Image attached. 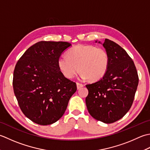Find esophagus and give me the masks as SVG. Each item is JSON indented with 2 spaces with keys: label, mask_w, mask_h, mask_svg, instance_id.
<instances>
[{
  "label": "esophagus",
  "mask_w": 150,
  "mask_h": 150,
  "mask_svg": "<svg viewBox=\"0 0 150 150\" xmlns=\"http://www.w3.org/2000/svg\"><path fill=\"white\" fill-rule=\"evenodd\" d=\"M76 85H77V88L78 89H79V88H81V87H83V85L81 84V83H76Z\"/></svg>",
  "instance_id": "34e87169"
}]
</instances>
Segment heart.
I'll return each mask as SVG.
<instances>
[{
  "label": "heart",
  "instance_id": "obj_1",
  "mask_svg": "<svg viewBox=\"0 0 150 150\" xmlns=\"http://www.w3.org/2000/svg\"><path fill=\"white\" fill-rule=\"evenodd\" d=\"M110 62L104 48L91 45H79L73 47L57 59V67L63 75L72 78L80 71L82 79L91 81L102 79L106 74Z\"/></svg>",
  "mask_w": 150,
  "mask_h": 150
}]
</instances>
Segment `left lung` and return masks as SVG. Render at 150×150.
Returning <instances> with one entry per match:
<instances>
[{
	"label": "left lung",
	"instance_id": "obj_1",
	"mask_svg": "<svg viewBox=\"0 0 150 150\" xmlns=\"http://www.w3.org/2000/svg\"><path fill=\"white\" fill-rule=\"evenodd\" d=\"M102 45L109 56V68L102 79L86 85L88 94L85 103L94 118L111 124L120 120L130 109L139 76L133 61L124 48L108 39Z\"/></svg>",
	"mask_w": 150,
	"mask_h": 150
}]
</instances>
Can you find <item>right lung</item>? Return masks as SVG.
Returning <instances> with one entry per match:
<instances>
[{
    "instance_id": "obj_1",
    "label": "right lung",
    "mask_w": 150,
    "mask_h": 150,
    "mask_svg": "<svg viewBox=\"0 0 150 150\" xmlns=\"http://www.w3.org/2000/svg\"><path fill=\"white\" fill-rule=\"evenodd\" d=\"M71 46L63 41L38 42L15 65V95L24 115L36 124L50 125L62 118L77 90L75 82L66 78L57 67L58 58Z\"/></svg>"
}]
</instances>
